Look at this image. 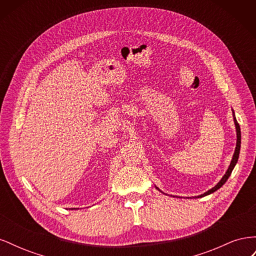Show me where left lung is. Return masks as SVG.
I'll list each match as a JSON object with an SVG mask.
<instances>
[{"mask_svg":"<svg viewBox=\"0 0 256 256\" xmlns=\"http://www.w3.org/2000/svg\"><path fill=\"white\" fill-rule=\"evenodd\" d=\"M234 122H235V125H236V131H237V143H236V150H235V152H234V156H233V159H232V161H230V166H228V171H226V173L224 174V176L222 177V180L216 184L214 188H212L210 190H208L207 192H205L204 194H202V196H198V198H202V196H208V194H210V193H212V192H214V191H216L218 190L219 188H221L222 186L226 184V182L228 180V177H230V175L232 174V171H233V168H235V166H236V164H237V161H238V157H239V152H240V143H242V134H240V127H239V124L237 122V120H236V118H234Z\"/></svg>","mask_w":256,"mask_h":256,"instance_id":"1","label":"left lung"}]
</instances>
